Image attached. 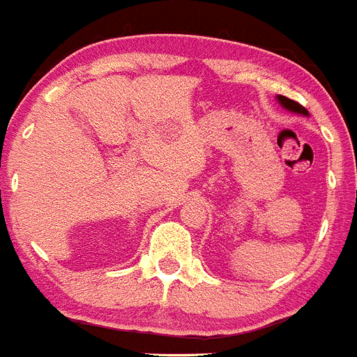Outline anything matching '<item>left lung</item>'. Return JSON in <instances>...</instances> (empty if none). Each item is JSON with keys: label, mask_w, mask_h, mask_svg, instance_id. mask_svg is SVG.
<instances>
[{"label": "left lung", "mask_w": 357, "mask_h": 357, "mask_svg": "<svg viewBox=\"0 0 357 357\" xmlns=\"http://www.w3.org/2000/svg\"><path fill=\"white\" fill-rule=\"evenodd\" d=\"M279 102L282 103V107H286L288 110H291V112H298V114H307V110H305L304 107L301 105V103L295 102V100H289V98H286V96H279Z\"/></svg>", "instance_id": "left-lung-1"}]
</instances>
